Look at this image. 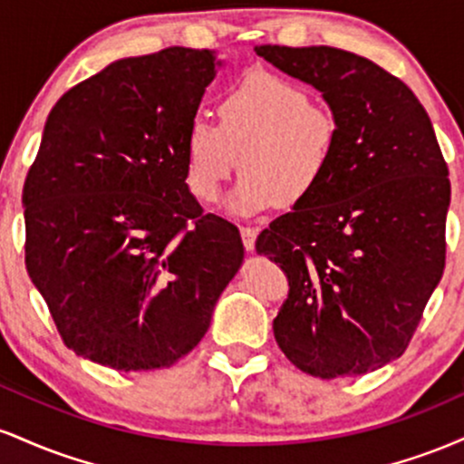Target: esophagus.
Here are the masks:
<instances>
[{"mask_svg": "<svg viewBox=\"0 0 464 464\" xmlns=\"http://www.w3.org/2000/svg\"><path fill=\"white\" fill-rule=\"evenodd\" d=\"M239 233H242L244 248L253 250L255 248V239H257V228H255V227H242V228H239Z\"/></svg>", "mask_w": 464, "mask_h": 464, "instance_id": "34e87169", "label": "esophagus"}]
</instances>
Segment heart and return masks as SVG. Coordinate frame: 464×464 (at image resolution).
<instances>
[{"instance_id":"obj_1","label":"heart","mask_w":464,"mask_h":464,"mask_svg":"<svg viewBox=\"0 0 464 464\" xmlns=\"http://www.w3.org/2000/svg\"><path fill=\"white\" fill-rule=\"evenodd\" d=\"M220 124L194 117L183 140L191 194L214 202L237 168L242 179L227 198L233 214H257L281 202L310 200L329 177L340 141L332 109L310 102L290 80L250 72L227 89L218 106Z\"/></svg>"}]
</instances>
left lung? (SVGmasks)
<instances>
[{
    "instance_id": "left-lung-1",
    "label": "left lung",
    "mask_w": 464,
    "mask_h": 464,
    "mask_svg": "<svg viewBox=\"0 0 464 464\" xmlns=\"http://www.w3.org/2000/svg\"><path fill=\"white\" fill-rule=\"evenodd\" d=\"M340 121L329 177L255 248L287 276L275 340L321 380L364 375L408 347L445 270L450 169L432 121L386 69L327 45H257Z\"/></svg>"
}]
</instances>
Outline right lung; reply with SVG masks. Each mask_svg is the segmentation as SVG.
Returning a JSON list of instances; mask_svg holds the SVG:
<instances>
[{"instance_id": "1", "label": "right lung", "mask_w": 464, "mask_h": 464, "mask_svg": "<svg viewBox=\"0 0 464 464\" xmlns=\"http://www.w3.org/2000/svg\"><path fill=\"white\" fill-rule=\"evenodd\" d=\"M209 50L121 58L50 111L24 185L25 268L69 349L115 371L188 355L244 259L202 214L183 140L216 78Z\"/></svg>"}]
</instances>
